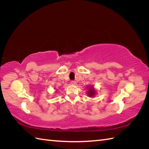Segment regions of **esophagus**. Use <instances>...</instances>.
Instances as JSON below:
<instances>
[{
  "label": "esophagus",
  "instance_id": "obj_1",
  "mask_svg": "<svg viewBox=\"0 0 149 149\" xmlns=\"http://www.w3.org/2000/svg\"><path fill=\"white\" fill-rule=\"evenodd\" d=\"M71 83V84H73V85H76V82L75 81H72Z\"/></svg>",
  "mask_w": 149,
  "mask_h": 149
}]
</instances>
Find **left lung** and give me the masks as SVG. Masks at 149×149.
<instances>
[{
	"label": "left lung",
	"mask_w": 149,
	"mask_h": 149,
	"mask_svg": "<svg viewBox=\"0 0 149 149\" xmlns=\"http://www.w3.org/2000/svg\"><path fill=\"white\" fill-rule=\"evenodd\" d=\"M89 88V91L88 92V96H89L90 97H93V96H94V95H95V94H96V91H95V90H94V89H93V87H91V86H89V87H88Z\"/></svg>",
	"instance_id": "left-lung-1"
}]
</instances>
